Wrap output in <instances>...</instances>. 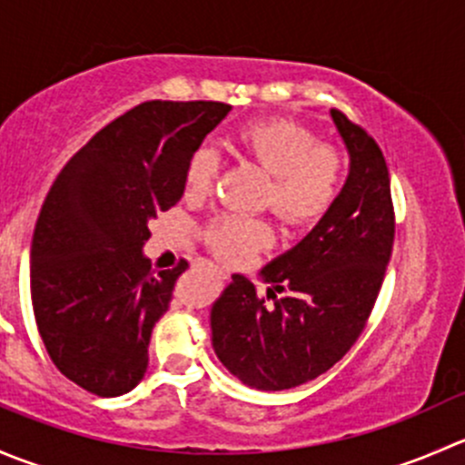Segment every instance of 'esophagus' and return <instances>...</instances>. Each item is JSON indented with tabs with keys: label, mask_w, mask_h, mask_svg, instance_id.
<instances>
[{
	"label": "esophagus",
	"mask_w": 465,
	"mask_h": 465,
	"mask_svg": "<svg viewBox=\"0 0 465 465\" xmlns=\"http://www.w3.org/2000/svg\"><path fill=\"white\" fill-rule=\"evenodd\" d=\"M195 267H200V270H206V272H215V274H220V272H223L218 265H213V262L204 261V259L195 261Z\"/></svg>",
	"instance_id": "esophagus-1"
}]
</instances>
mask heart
Returning <instances> with one entry per match:
<instances>
[{"label": "heart", "instance_id": "obj_1", "mask_svg": "<svg viewBox=\"0 0 465 465\" xmlns=\"http://www.w3.org/2000/svg\"><path fill=\"white\" fill-rule=\"evenodd\" d=\"M238 154L270 175L265 204L292 227L320 223L341 198L349 175V157L341 148L322 143L317 133L290 119H261L245 124L233 137ZM218 177V153L198 145L184 168L189 198H206ZM204 238L220 256L241 261L270 247L274 229L267 220L223 213L211 220Z\"/></svg>", "mask_w": 465, "mask_h": 465}]
</instances>
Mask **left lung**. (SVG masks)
I'll return each mask as SVG.
<instances>
[{"label": "left lung", "mask_w": 465, "mask_h": 465, "mask_svg": "<svg viewBox=\"0 0 465 465\" xmlns=\"http://www.w3.org/2000/svg\"><path fill=\"white\" fill-rule=\"evenodd\" d=\"M331 116L351 157L341 198L299 245L262 267L265 297L233 274L211 308L215 355L261 391L299 387L349 353L391 259L396 223L382 150L340 110Z\"/></svg>", "instance_id": "1"}]
</instances>
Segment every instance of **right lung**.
<instances>
[{"instance_id":"1","label":"right lung","mask_w":465,"mask_h":465,"mask_svg":"<svg viewBox=\"0 0 465 465\" xmlns=\"http://www.w3.org/2000/svg\"><path fill=\"white\" fill-rule=\"evenodd\" d=\"M229 110L142 103L94 134L46 193L31 242L33 315L58 371L89 393L142 382L154 323L189 267L150 270L148 223L180 203L191 153Z\"/></svg>"}]
</instances>
